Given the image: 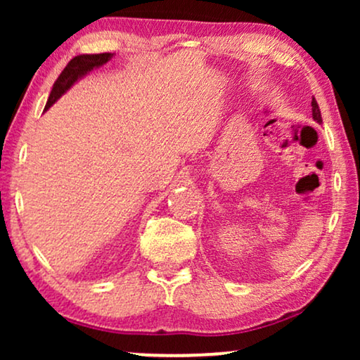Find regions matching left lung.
Here are the masks:
<instances>
[{"label": "left lung", "instance_id": "1", "mask_svg": "<svg viewBox=\"0 0 360 360\" xmlns=\"http://www.w3.org/2000/svg\"><path fill=\"white\" fill-rule=\"evenodd\" d=\"M311 111H313V120L316 121V122H323L321 111H319V106H318V103H316V100H314V98H313V101H311Z\"/></svg>", "mask_w": 360, "mask_h": 360}]
</instances>
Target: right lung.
Masks as SVG:
<instances>
[{"label":"right lung","instance_id":"1","mask_svg":"<svg viewBox=\"0 0 360 360\" xmlns=\"http://www.w3.org/2000/svg\"><path fill=\"white\" fill-rule=\"evenodd\" d=\"M112 53L105 52V53H83V56L73 57L70 62L67 63V67L63 68V72L58 75L57 82L53 83L51 96H49L46 111L51 108L53 103H56L58 98H60L63 93H65L68 88H70L73 83H75L78 78L85 77L88 72H91L93 68H98L105 65L108 60H111Z\"/></svg>","mask_w":360,"mask_h":360}]
</instances>
